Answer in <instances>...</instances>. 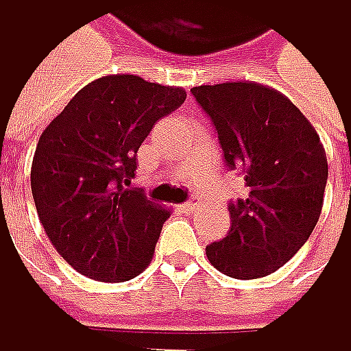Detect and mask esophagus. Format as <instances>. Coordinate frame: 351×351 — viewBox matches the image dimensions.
Here are the masks:
<instances>
[{
	"mask_svg": "<svg viewBox=\"0 0 351 351\" xmlns=\"http://www.w3.org/2000/svg\"><path fill=\"white\" fill-rule=\"evenodd\" d=\"M199 206H202L199 199H189V202L183 204V210H185V212H195V210H199Z\"/></svg>",
	"mask_w": 351,
	"mask_h": 351,
	"instance_id": "34e87169",
	"label": "esophagus"
}]
</instances>
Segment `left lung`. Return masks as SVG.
I'll list each match as a JSON object with an SVG mask.
<instances>
[{
	"instance_id": "1",
	"label": "left lung",
	"mask_w": 351,
	"mask_h": 351,
	"mask_svg": "<svg viewBox=\"0 0 351 351\" xmlns=\"http://www.w3.org/2000/svg\"><path fill=\"white\" fill-rule=\"evenodd\" d=\"M218 133L224 164L243 174L250 195L229 204L231 231L206 256L233 279H260L289 262L314 231L327 154L308 118L277 89L220 83L191 89Z\"/></svg>"
}]
</instances>
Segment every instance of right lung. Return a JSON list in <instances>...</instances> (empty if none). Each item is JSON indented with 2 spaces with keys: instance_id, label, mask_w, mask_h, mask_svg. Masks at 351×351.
<instances>
[{
  "instance_id": "add662e5",
  "label": "right lung",
  "mask_w": 351,
  "mask_h": 351,
  "mask_svg": "<svg viewBox=\"0 0 351 351\" xmlns=\"http://www.w3.org/2000/svg\"><path fill=\"white\" fill-rule=\"evenodd\" d=\"M185 97L181 87L110 74L83 87L41 133L33 199L51 245L77 272L122 283L149 266L170 212L133 187L137 152Z\"/></svg>"
}]
</instances>
